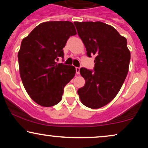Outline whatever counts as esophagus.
I'll use <instances>...</instances> for the list:
<instances>
[{
    "label": "esophagus",
    "instance_id": "obj_1",
    "mask_svg": "<svg viewBox=\"0 0 148 148\" xmlns=\"http://www.w3.org/2000/svg\"><path fill=\"white\" fill-rule=\"evenodd\" d=\"M75 70H76V73L77 74H79V71H80V68L79 67H76L75 68Z\"/></svg>",
    "mask_w": 148,
    "mask_h": 148
}]
</instances>
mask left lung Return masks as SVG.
Segmentation results:
<instances>
[{
  "label": "left lung",
  "instance_id": "left-lung-1",
  "mask_svg": "<svg viewBox=\"0 0 148 148\" xmlns=\"http://www.w3.org/2000/svg\"><path fill=\"white\" fill-rule=\"evenodd\" d=\"M74 24L86 48L87 56H96L94 70L80 69L86 84L77 93L86 106L101 108L114 98L128 73L131 54L127 39L112 26L102 22Z\"/></svg>",
  "mask_w": 148,
  "mask_h": 148
}]
</instances>
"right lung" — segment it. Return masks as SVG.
Instances as JSON below:
<instances>
[{
    "label": "right lung",
    "instance_id": "add662e5",
    "mask_svg": "<svg viewBox=\"0 0 148 148\" xmlns=\"http://www.w3.org/2000/svg\"><path fill=\"white\" fill-rule=\"evenodd\" d=\"M70 21L40 23L22 40L18 53L19 72L27 94L37 104L50 107L61 100L64 88L74 77L75 66L63 61V48L70 36L76 35Z\"/></svg>",
    "mask_w": 148,
    "mask_h": 148
}]
</instances>
